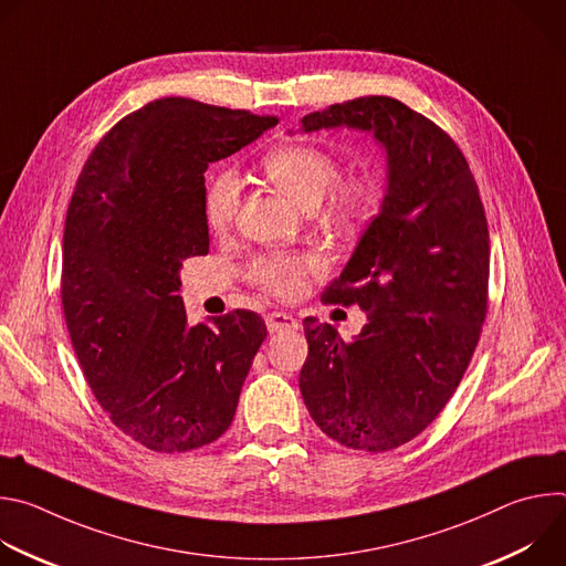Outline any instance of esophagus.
I'll list each match as a JSON object with an SVG mask.
<instances>
[{"mask_svg": "<svg viewBox=\"0 0 566 566\" xmlns=\"http://www.w3.org/2000/svg\"><path fill=\"white\" fill-rule=\"evenodd\" d=\"M266 329L271 334H277V332H284V329H297V319L289 313H282V311H271L266 315Z\"/></svg>", "mask_w": 566, "mask_h": 566, "instance_id": "esophagus-1", "label": "esophagus"}]
</instances>
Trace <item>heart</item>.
<instances>
[{
  "label": "heart",
  "mask_w": 566,
  "mask_h": 566,
  "mask_svg": "<svg viewBox=\"0 0 566 566\" xmlns=\"http://www.w3.org/2000/svg\"><path fill=\"white\" fill-rule=\"evenodd\" d=\"M264 170L271 181L286 192L302 208H315L327 195L332 197V212L340 221L363 219L371 203L374 190L363 179L338 181V160L315 145H286L264 158ZM333 192L329 193L328 190ZM241 206V181L234 172L217 175L203 197L206 223L214 232L232 228ZM315 258L264 255L251 266L253 280L275 295H293L300 291L304 275L315 271Z\"/></svg>",
  "instance_id": "1"
}]
</instances>
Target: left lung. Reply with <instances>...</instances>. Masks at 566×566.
<instances>
[{"label": "left lung", "mask_w": 566, "mask_h": 566, "mask_svg": "<svg viewBox=\"0 0 566 566\" xmlns=\"http://www.w3.org/2000/svg\"><path fill=\"white\" fill-rule=\"evenodd\" d=\"M349 127L387 154V192L322 302L358 304L367 325L343 340L304 319L300 391L334 441L387 452L421 434L461 382L489 308L491 239L479 188L457 143L389 96L302 118V132Z\"/></svg>", "instance_id": "left-lung-1"}]
</instances>
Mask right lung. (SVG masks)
<instances>
[{
	"mask_svg": "<svg viewBox=\"0 0 566 566\" xmlns=\"http://www.w3.org/2000/svg\"><path fill=\"white\" fill-rule=\"evenodd\" d=\"M275 116L160 98L118 120L77 177L62 241V308L73 352L112 423L154 452H188L232 423L266 338L255 311L188 325L179 271L208 255L210 164Z\"/></svg>",
	"mask_w": 566,
	"mask_h": 566,
	"instance_id": "right-lung-1",
	"label": "right lung"
}]
</instances>
